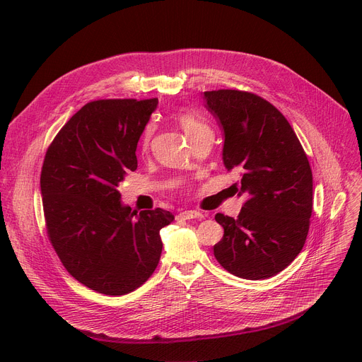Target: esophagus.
Here are the masks:
<instances>
[{
  "label": "esophagus",
  "mask_w": 362,
  "mask_h": 362,
  "mask_svg": "<svg viewBox=\"0 0 362 362\" xmlns=\"http://www.w3.org/2000/svg\"><path fill=\"white\" fill-rule=\"evenodd\" d=\"M177 218L185 219V221H189V219H202V218H203V214L196 212V211H185V212H182Z\"/></svg>",
  "instance_id": "34e87169"
}]
</instances>
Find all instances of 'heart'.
Returning a JSON list of instances; mask_svg holds the SVG:
<instances>
[{"label":"heart","mask_w":362,"mask_h":362,"mask_svg":"<svg viewBox=\"0 0 362 362\" xmlns=\"http://www.w3.org/2000/svg\"><path fill=\"white\" fill-rule=\"evenodd\" d=\"M176 120L190 139H193L194 136H197L203 130L209 129L208 126H206V123L203 122V119L193 110H180L176 115ZM151 134H153V124H147L144 132H143V136H141V146L143 147H146L148 144V141L151 139Z\"/></svg>","instance_id":"obj_1"}]
</instances>
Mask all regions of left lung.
I'll return each instance as SVG.
<instances>
[{"label":"left lung","instance_id":"8db88e82","mask_svg":"<svg viewBox=\"0 0 362 362\" xmlns=\"http://www.w3.org/2000/svg\"><path fill=\"white\" fill-rule=\"evenodd\" d=\"M223 134V163L240 175L246 194L236 219L218 214L223 238L216 261L232 275L257 281L284 271L302 250L313 215V170L293 129L265 98L240 90L204 91Z\"/></svg>","mask_w":362,"mask_h":362}]
</instances>
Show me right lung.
I'll return each mask as SVG.
<instances>
[{
  "mask_svg": "<svg viewBox=\"0 0 362 362\" xmlns=\"http://www.w3.org/2000/svg\"><path fill=\"white\" fill-rule=\"evenodd\" d=\"M158 98H109L83 106L47 148L40 186L48 239L67 272L105 295H126L156 269L165 209L137 214L117 190L137 169V141Z\"/></svg>",
  "mask_w": 362,
  "mask_h": 362,
  "instance_id": "add662e5",
  "label": "right lung"
}]
</instances>
